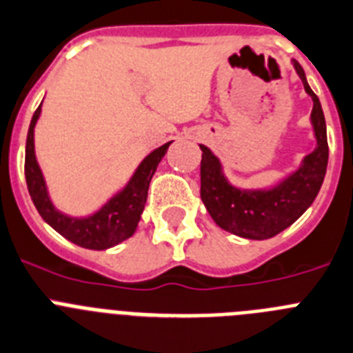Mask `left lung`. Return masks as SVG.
<instances>
[{
  "mask_svg": "<svg viewBox=\"0 0 353 353\" xmlns=\"http://www.w3.org/2000/svg\"><path fill=\"white\" fill-rule=\"evenodd\" d=\"M305 92L312 97L311 122L316 137V149L304 158L302 167L272 190H240L229 185L222 174L219 158L201 145V199L216 225L249 240H266L279 234L316 199L329 161L327 125L318 96L311 90L304 69L295 62Z\"/></svg>",
  "mask_w": 353,
  "mask_h": 353,
  "instance_id": "8db88e82",
  "label": "left lung"
}]
</instances>
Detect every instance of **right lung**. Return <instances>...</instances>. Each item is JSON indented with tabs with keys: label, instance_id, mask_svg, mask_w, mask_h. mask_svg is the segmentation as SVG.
Instances as JSON below:
<instances>
[{
	"label": "right lung",
	"instance_id": "obj_1",
	"mask_svg": "<svg viewBox=\"0 0 353 353\" xmlns=\"http://www.w3.org/2000/svg\"><path fill=\"white\" fill-rule=\"evenodd\" d=\"M39 115H41V106L35 110L32 122H30L28 139H26V158H24L26 185H28L30 197H32L37 211L54 231L85 249L104 250L128 240L137 231L140 214L145 206L149 183H151L156 167L167 152L170 142L158 147L156 151L147 156L137 168V172L133 174L128 186L121 194L115 195L108 204H104L97 213L87 216V219H70V216L58 213L51 204L44 177H42L41 168L37 163L35 149H33V130H35Z\"/></svg>",
	"mask_w": 353,
	"mask_h": 353
}]
</instances>
